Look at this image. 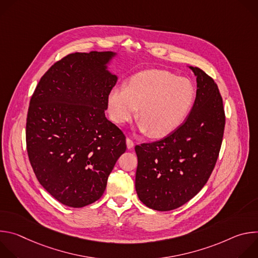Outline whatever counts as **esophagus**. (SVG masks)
I'll use <instances>...</instances> for the list:
<instances>
[{
  "label": "esophagus",
  "instance_id": "1",
  "mask_svg": "<svg viewBox=\"0 0 258 258\" xmlns=\"http://www.w3.org/2000/svg\"><path fill=\"white\" fill-rule=\"evenodd\" d=\"M134 145H135L134 141L131 138H126V147H127V148L132 149L133 147H134Z\"/></svg>",
  "mask_w": 258,
  "mask_h": 258
}]
</instances>
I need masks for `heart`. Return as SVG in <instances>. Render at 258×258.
Wrapping results in <instances>:
<instances>
[{
    "mask_svg": "<svg viewBox=\"0 0 258 258\" xmlns=\"http://www.w3.org/2000/svg\"><path fill=\"white\" fill-rule=\"evenodd\" d=\"M195 101L192 83L166 70L152 69L133 76L124 88H113L107 97L111 120L122 125L138 113L139 128L162 138L175 131L189 115ZM139 111H137V108Z\"/></svg>",
    "mask_w": 258,
    "mask_h": 258,
    "instance_id": "heart-1",
    "label": "heart"
}]
</instances>
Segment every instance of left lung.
Returning <instances> with one entry per match:
<instances>
[{
	"label": "left lung",
	"mask_w": 258,
	"mask_h": 258,
	"mask_svg": "<svg viewBox=\"0 0 258 258\" xmlns=\"http://www.w3.org/2000/svg\"><path fill=\"white\" fill-rule=\"evenodd\" d=\"M197 92L187 119L165 138L136 146V190L140 200L158 211L191 200L207 182L222 147L226 115L211 77L192 67Z\"/></svg>",
	"instance_id": "8db88e82"
}]
</instances>
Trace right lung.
Instances as JSON below:
<instances>
[{"label":"right lung","instance_id":"right-lung-1","mask_svg":"<svg viewBox=\"0 0 258 258\" xmlns=\"http://www.w3.org/2000/svg\"><path fill=\"white\" fill-rule=\"evenodd\" d=\"M112 52L72 53L41 78L29 102L26 149L41 185L62 204L80 208L103 195L126 150L122 131L105 116L117 78L106 70Z\"/></svg>","mask_w":258,"mask_h":258}]
</instances>
